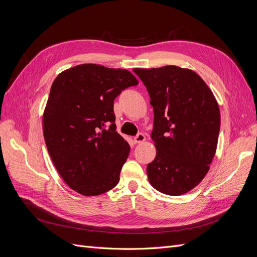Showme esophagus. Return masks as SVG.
Here are the masks:
<instances>
[{"label":"esophagus","mask_w":257,"mask_h":257,"mask_svg":"<svg viewBox=\"0 0 257 257\" xmlns=\"http://www.w3.org/2000/svg\"><path fill=\"white\" fill-rule=\"evenodd\" d=\"M146 141V136L143 133H139L137 136L134 137V143L135 144H141Z\"/></svg>","instance_id":"obj_1"}]
</instances>
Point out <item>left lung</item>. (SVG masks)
Here are the masks:
<instances>
[{
	"label": "left lung",
	"instance_id": "1",
	"mask_svg": "<svg viewBox=\"0 0 257 257\" xmlns=\"http://www.w3.org/2000/svg\"><path fill=\"white\" fill-rule=\"evenodd\" d=\"M150 95L151 138L157 157L147 175L155 190L179 196L200 183L216 151L219 105L201 77L189 68L167 65L134 68Z\"/></svg>",
	"mask_w": 257,
	"mask_h": 257
}]
</instances>
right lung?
I'll use <instances>...</instances> for the list:
<instances>
[{
    "label": "right lung",
    "mask_w": 257,
    "mask_h": 257,
    "mask_svg": "<svg viewBox=\"0 0 257 257\" xmlns=\"http://www.w3.org/2000/svg\"><path fill=\"white\" fill-rule=\"evenodd\" d=\"M136 84L126 69L80 64L51 85L43 115L45 143L62 179L81 195H100L120 180L130 145L115 131L113 100Z\"/></svg>",
    "instance_id": "obj_1"
}]
</instances>
